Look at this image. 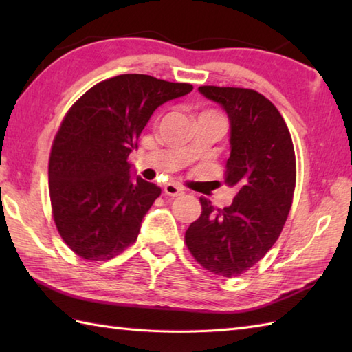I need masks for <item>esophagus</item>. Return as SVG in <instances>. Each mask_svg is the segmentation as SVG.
Listing matches in <instances>:
<instances>
[{
  "label": "esophagus",
  "instance_id": "1",
  "mask_svg": "<svg viewBox=\"0 0 352 352\" xmlns=\"http://www.w3.org/2000/svg\"><path fill=\"white\" fill-rule=\"evenodd\" d=\"M163 192H164V195H168V197H180V195H183V193H184V189L180 188V186L169 183V184L164 186Z\"/></svg>",
  "mask_w": 352,
  "mask_h": 352
}]
</instances>
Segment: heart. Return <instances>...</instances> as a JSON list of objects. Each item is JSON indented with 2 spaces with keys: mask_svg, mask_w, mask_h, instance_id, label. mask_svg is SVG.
I'll list each match as a JSON object with an SVG mask.
<instances>
[{
  "mask_svg": "<svg viewBox=\"0 0 352 352\" xmlns=\"http://www.w3.org/2000/svg\"><path fill=\"white\" fill-rule=\"evenodd\" d=\"M204 113H214V111H204Z\"/></svg>",
  "mask_w": 352,
  "mask_h": 352,
  "instance_id": "1",
  "label": "heart"
}]
</instances>
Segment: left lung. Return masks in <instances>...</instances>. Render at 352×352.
<instances>
[{
	"label": "left lung",
	"instance_id": "8db88e82",
	"mask_svg": "<svg viewBox=\"0 0 352 352\" xmlns=\"http://www.w3.org/2000/svg\"><path fill=\"white\" fill-rule=\"evenodd\" d=\"M198 91L228 115L231 154L223 183L237 193L223 208L199 198L203 212L184 241L201 266L231 278L263 258L281 234L296 184L295 149L281 113L266 96L245 87Z\"/></svg>",
	"mask_w": 352,
	"mask_h": 352
}]
</instances>
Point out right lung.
I'll use <instances>...</instances> for the list:
<instances>
[{
	"label": "right lung",
	"mask_w": 352,
	"mask_h": 352,
	"mask_svg": "<svg viewBox=\"0 0 352 352\" xmlns=\"http://www.w3.org/2000/svg\"><path fill=\"white\" fill-rule=\"evenodd\" d=\"M192 89L122 74L89 89L65 115L51 146L50 198L58 234L78 257L110 260L136 242L162 189L133 180L129 155L154 110Z\"/></svg>",
	"instance_id": "add662e5"
}]
</instances>
